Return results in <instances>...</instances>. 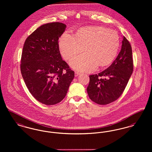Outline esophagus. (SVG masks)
Here are the masks:
<instances>
[{
  "label": "esophagus",
  "instance_id": "34e87169",
  "mask_svg": "<svg viewBox=\"0 0 152 152\" xmlns=\"http://www.w3.org/2000/svg\"><path fill=\"white\" fill-rule=\"evenodd\" d=\"M80 74V72H75V77H78V75H79Z\"/></svg>",
  "mask_w": 152,
  "mask_h": 152
}]
</instances>
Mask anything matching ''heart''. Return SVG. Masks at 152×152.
<instances>
[{"instance_id": "heart-1", "label": "heart", "mask_w": 152, "mask_h": 152, "mask_svg": "<svg viewBox=\"0 0 152 152\" xmlns=\"http://www.w3.org/2000/svg\"><path fill=\"white\" fill-rule=\"evenodd\" d=\"M118 33L102 26H89L80 28L74 36L68 32L59 40L61 53L66 61L81 53H85L72 60L73 69L84 72L95 70L98 65L104 67L110 64L120 48Z\"/></svg>"}]
</instances>
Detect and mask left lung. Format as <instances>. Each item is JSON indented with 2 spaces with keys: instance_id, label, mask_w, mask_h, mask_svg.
Returning <instances> with one entry per match:
<instances>
[{
  "instance_id": "1",
  "label": "left lung",
  "mask_w": 152,
  "mask_h": 152,
  "mask_svg": "<svg viewBox=\"0 0 152 152\" xmlns=\"http://www.w3.org/2000/svg\"><path fill=\"white\" fill-rule=\"evenodd\" d=\"M133 71L132 50L124 37L119 54L112 64L98 74L89 76V98L96 104H107L117 100L124 91Z\"/></svg>"
}]
</instances>
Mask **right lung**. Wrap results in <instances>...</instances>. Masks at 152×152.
Here are the masks:
<instances>
[{
  "instance_id": "add662e5",
  "label": "right lung",
  "mask_w": 152,
  "mask_h": 152,
  "mask_svg": "<svg viewBox=\"0 0 152 152\" xmlns=\"http://www.w3.org/2000/svg\"><path fill=\"white\" fill-rule=\"evenodd\" d=\"M66 27L60 22L42 25L24 42L20 64L22 77L32 96L45 104L62 101L74 77L59 49L58 39Z\"/></svg>"
}]
</instances>
